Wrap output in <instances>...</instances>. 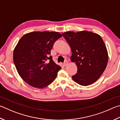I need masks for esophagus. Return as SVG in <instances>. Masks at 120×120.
<instances>
[{
    "label": "esophagus",
    "mask_w": 120,
    "mask_h": 120,
    "mask_svg": "<svg viewBox=\"0 0 120 120\" xmlns=\"http://www.w3.org/2000/svg\"><path fill=\"white\" fill-rule=\"evenodd\" d=\"M68 64V62L67 61H65V62H64V66L66 67V66H67Z\"/></svg>",
    "instance_id": "1"
}]
</instances>
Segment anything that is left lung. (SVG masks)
Listing matches in <instances>:
<instances>
[{
    "label": "left lung",
    "mask_w": 120,
    "mask_h": 120,
    "mask_svg": "<svg viewBox=\"0 0 120 120\" xmlns=\"http://www.w3.org/2000/svg\"><path fill=\"white\" fill-rule=\"evenodd\" d=\"M62 35L71 48V61L75 62L77 73L72 78L83 86L94 83L103 73L108 62V53L103 39L88 31H68Z\"/></svg>",
    "instance_id": "1"
}]
</instances>
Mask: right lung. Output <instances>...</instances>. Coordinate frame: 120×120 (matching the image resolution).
I'll return each mask as SVG.
<instances>
[{
	"label": "right lung",
	"mask_w": 120,
	"mask_h": 120,
	"mask_svg": "<svg viewBox=\"0 0 120 120\" xmlns=\"http://www.w3.org/2000/svg\"><path fill=\"white\" fill-rule=\"evenodd\" d=\"M61 37L58 32L34 31L24 34L18 41L13 54L14 64L30 86L42 89L56 79L61 68L50 54L54 43Z\"/></svg>",
	"instance_id": "1"
}]
</instances>
